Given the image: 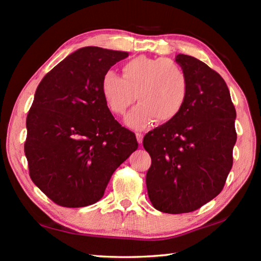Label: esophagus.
Segmentation results:
<instances>
[{
  "label": "esophagus",
  "mask_w": 261,
  "mask_h": 261,
  "mask_svg": "<svg viewBox=\"0 0 261 261\" xmlns=\"http://www.w3.org/2000/svg\"><path fill=\"white\" fill-rule=\"evenodd\" d=\"M136 137H137V141H138L139 144L143 143V138H144L143 134H140V132H136Z\"/></svg>",
  "instance_id": "obj_1"
}]
</instances>
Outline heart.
<instances>
[{
    "label": "heart",
    "mask_w": 261,
    "mask_h": 261,
    "mask_svg": "<svg viewBox=\"0 0 261 261\" xmlns=\"http://www.w3.org/2000/svg\"><path fill=\"white\" fill-rule=\"evenodd\" d=\"M101 94L110 112L126 115L124 122L141 130L159 122H168L180 113L188 95V81L178 64L167 59L137 56L122 67V77L112 70L101 79Z\"/></svg>",
    "instance_id": "heart-1"
}]
</instances>
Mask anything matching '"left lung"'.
Wrapping results in <instances>:
<instances>
[{
    "label": "left lung",
    "mask_w": 261,
    "mask_h": 261,
    "mask_svg": "<svg viewBox=\"0 0 261 261\" xmlns=\"http://www.w3.org/2000/svg\"><path fill=\"white\" fill-rule=\"evenodd\" d=\"M188 95L180 113L144 137L152 165L146 174L154 208L180 214L222 191L232 167L236 110L226 82L204 62L178 54Z\"/></svg>",
    "instance_id": "1"
}]
</instances>
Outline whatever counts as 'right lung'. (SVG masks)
Segmentation results:
<instances>
[{"label": "right lung", "mask_w": 261, "mask_h": 261, "mask_svg": "<svg viewBox=\"0 0 261 261\" xmlns=\"http://www.w3.org/2000/svg\"><path fill=\"white\" fill-rule=\"evenodd\" d=\"M129 53L84 47L51 69L26 118L25 155L33 183L63 207L103 197L114 171L137 148L134 132L115 120L101 79Z\"/></svg>", "instance_id": "right-lung-1"}]
</instances>
